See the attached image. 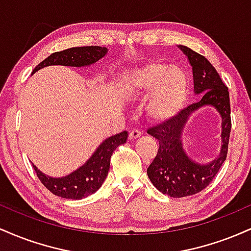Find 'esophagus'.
Returning a JSON list of instances; mask_svg holds the SVG:
<instances>
[{
  "label": "esophagus",
  "instance_id": "esophagus-1",
  "mask_svg": "<svg viewBox=\"0 0 251 251\" xmlns=\"http://www.w3.org/2000/svg\"><path fill=\"white\" fill-rule=\"evenodd\" d=\"M139 137H142V132L138 131V129H132L128 134V139H131V140L137 139V138H139Z\"/></svg>",
  "mask_w": 251,
  "mask_h": 251
}]
</instances>
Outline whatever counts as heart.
Instances as JSON below:
<instances>
[{
	"label": "heart",
	"mask_w": 251,
	"mask_h": 251,
	"mask_svg": "<svg viewBox=\"0 0 251 251\" xmlns=\"http://www.w3.org/2000/svg\"><path fill=\"white\" fill-rule=\"evenodd\" d=\"M189 77L179 67L154 60L128 75L126 91L129 97H150L146 111L155 122H168L177 116L186 100Z\"/></svg>",
	"instance_id": "obj_1"
}]
</instances>
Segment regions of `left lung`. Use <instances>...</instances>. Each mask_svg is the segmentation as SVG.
<instances>
[{"label":"left lung","instance_id":"8db88e82","mask_svg":"<svg viewBox=\"0 0 251 251\" xmlns=\"http://www.w3.org/2000/svg\"><path fill=\"white\" fill-rule=\"evenodd\" d=\"M192 66L194 88L201 100L178 112L172 119L148 129V133L159 142L157 155L148 168L152 184L163 194L174 198L188 197L201 192L211 183L226 159L231 117L227 87L220 74L205 56L185 46H178ZM203 105H214L222 118V148L220 155L209 164L190 160L181 144V132L190 114Z\"/></svg>","mask_w":251,"mask_h":251}]
</instances>
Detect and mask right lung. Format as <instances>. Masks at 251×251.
Masks as SVG:
<instances>
[{
  "mask_svg": "<svg viewBox=\"0 0 251 251\" xmlns=\"http://www.w3.org/2000/svg\"><path fill=\"white\" fill-rule=\"evenodd\" d=\"M106 53H107V48L99 47V46L68 48V50L56 51L46 57L34 68L33 73L43 67L53 65L72 66V67L89 66L105 56ZM126 140H127L126 131L107 138L100 144L99 148L96 150V152L92 154L87 162L66 177L53 178L42 174L35 165H33V168L40 181L51 194L62 198H68V200H82L94 194L102 185L108 174L111 155L113 154L114 150L122 144L126 143Z\"/></svg>",
  "mask_w": 251,
  "mask_h": 251,
  "instance_id": "add662e5",
  "label": "right lung"
}]
</instances>
